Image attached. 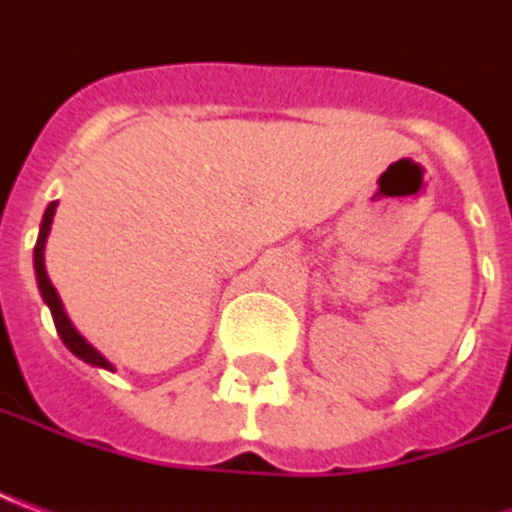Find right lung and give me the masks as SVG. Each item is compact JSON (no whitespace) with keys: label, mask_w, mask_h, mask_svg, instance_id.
Listing matches in <instances>:
<instances>
[{"label":"right lung","mask_w":512,"mask_h":512,"mask_svg":"<svg viewBox=\"0 0 512 512\" xmlns=\"http://www.w3.org/2000/svg\"><path fill=\"white\" fill-rule=\"evenodd\" d=\"M55 209H58V200L55 203H49L47 211H44V220H41V231H38V239H35V250H33V267H35V281H38V292H41V298L49 306V312H52V320H55V329L61 334L63 345L72 351L74 357L83 359L88 365H94V368L102 370H114V365L108 362V359L102 357L100 351L94 348V345L88 343L86 337L80 334V331L74 329V323L66 315V309H63V301L58 290L52 287V281L47 276V264H44V248H47V236L52 231V217H55Z\"/></svg>","instance_id":"1"}]
</instances>
